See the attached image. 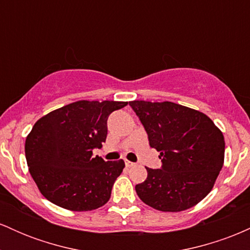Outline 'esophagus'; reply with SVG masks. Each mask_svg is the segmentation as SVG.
<instances>
[{
  "instance_id": "esophagus-1",
  "label": "esophagus",
  "mask_w": 250,
  "mask_h": 250,
  "mask_svg": "<svg viewBox=\"0 0 250 250\" xmlns=\"http://www.w3.org/2000/svg\"><path fill=\"white\" fill-rule=\"evenodd\" d=\"M134 166H135L134 162H130V161H128V160H125V167L130 168V167H134Z\"/></svg>"
}]
</instances>
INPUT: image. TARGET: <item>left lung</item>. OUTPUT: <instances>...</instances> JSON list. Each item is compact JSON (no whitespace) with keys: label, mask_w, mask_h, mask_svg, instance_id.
Listing matches in <instances>:
<instances>
[{"label":"left lung","mask_w":250,"mask_h":250,"mask_svg":"<svg viewBox=\"0 0 250 250\" xmlns=\"http://www.w3.org/2000/svg\"><path fill=\"white\" fill-rule=\"evenodd\" d=\"M129 105L162 162L161 169L146 167L147 179L135 187L139 197L161 211L194 207L210 193L222 169V131L206 114L174 102L131 101Z\"/></svg>","instance_id":"8db88e82"}]
</instances>
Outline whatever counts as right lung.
<instances>
[{
	"label": "right lung",
	"mask_w": 250,
	"mask_h": 250,
	"mask_svg": "<svg viewBox=\"0 0 250 250\" xmlns=\"http://www.w3.org/2000/svg\"><path fill=\"white\" fill-rule=\"evenodd\" d=\"M128 102H73L50 111L25 139V159L37 188L68 210L88 211L108 202L125 161L94 156L107 139V120Z\"/></svg>",
	"instance_id": "add662e5"
}]
</instances>
